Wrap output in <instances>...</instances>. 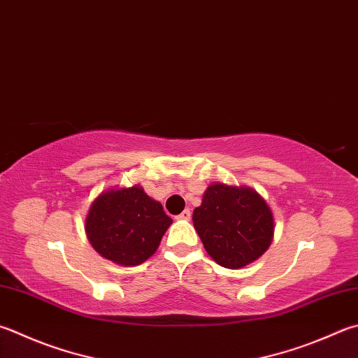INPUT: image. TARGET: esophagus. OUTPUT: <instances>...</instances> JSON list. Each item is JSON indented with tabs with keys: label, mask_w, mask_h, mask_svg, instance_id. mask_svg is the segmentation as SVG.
I'll return each instance as SVG.
<instances>
[{
	"label": "esophagus",
	"mask_w": 358,
	"mask_h": 358,
	"mask_svg": "<svg viewBox=\"0 0 358 358\" xmlns=\"http://www.w3.org/2000/svg\"><path fill=\"white\" fill-rule=\"evenodd\" d=\"M190 217H192V212L188 210V208H185L184 212H182L180 215H178V220H190Z\"/></svg>",
	"instance_id": "1"
}]
</instances>
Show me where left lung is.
Instances as JSON below:
<instances>
[{
    "label": "left lung",
    "instance_id": "8db88e82",
    "mask_svg": "<svg viewBox=\"0 0 358 358\" xmlns=\"http://www.w3.org/2000/svg\"><path fill=\"white\" fill-rule=\"evenodd\" d=\"M193 224L207 254L229 269L257 260L274 235L271 208L249 187L208 185L193 210Z\"/></svg>",
    "mask_w": 358,
    "mask_h": 358
}]
</instances>
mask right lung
<instances>
[{
  "label": "right lung",
  "instance_id": "right-lung-1",
  "mask_svg": "<svg viewBox=\"0 0 358 358\" xmlns=\"http://www.w3.org/2000/svg\"><path fill=\"white\" fill-rule=\"evenodd\" d=\"M171 222L160 202L148 196L140 185L110 188L92 202L85 234L101 257L136 266L157 251Z\"/></svg>",
  "mask_w": 358,
  "mask_h": 358
}]
</instances>
